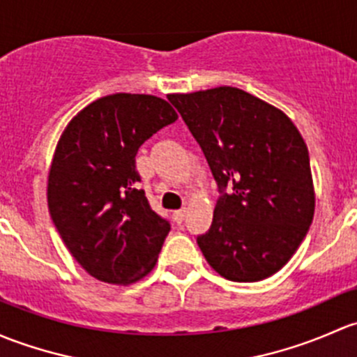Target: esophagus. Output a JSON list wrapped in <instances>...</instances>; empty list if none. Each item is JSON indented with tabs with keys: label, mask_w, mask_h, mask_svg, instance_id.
<instances>
[{
	"label": "esophagus",
	"mask_w": 357,
	"mask_h": 357,
	"mask_svg": "<svg viewBox=\"0 0 357 357\" xmlns=\"http://www.w3.org/2000/svg\"><path fill=\"white\" fill-rule=\"evenodd\" d=\"M174 220H175V223H177V225H182V222L185 220V208L174 211Z\"/></svg>",
	"instance_id": "1"
}]
</instances>
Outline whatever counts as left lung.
<instances>
[{
	"label": "left lung",
	"mask_w": 357,
	"mask_h": 357,
	"mask_svg": "<svg viewBox=\"0 0 357 357\" xmlns=\"http://www.w3.org/2000/svg\"><path fill=\"white\" fill-rule=\"evenodd\" d=\"M168 101L218 183L213 223L197 237L206 261L232 282L271 277L292 258L313 222L306 142L284 112L237 87L170 94Z\"/></svg>",
	"instance_id": "left-lung-1"
}]
</instances>
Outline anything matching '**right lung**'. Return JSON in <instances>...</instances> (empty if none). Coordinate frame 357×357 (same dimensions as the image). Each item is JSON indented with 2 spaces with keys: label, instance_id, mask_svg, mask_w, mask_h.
<instances>
[{
  "label": "right lung",
  "instance_id": "obj_1",
  "mask_svg": "<svg viewBox=\"0 0 357 357\" xmlns=\"http://www.w3.org/2000/svg\"><path fill=\"white\" fill-rule=\"evenodd\" d=\"M177 119L165 99L119 93L86 106L61 134L47 208L70 255L91 277L127 285L156 264L170 222L139 189L135 154Z\"/></svg>",
  "mask_w": 357,
  "mask_h": 357
}]
</instances>
